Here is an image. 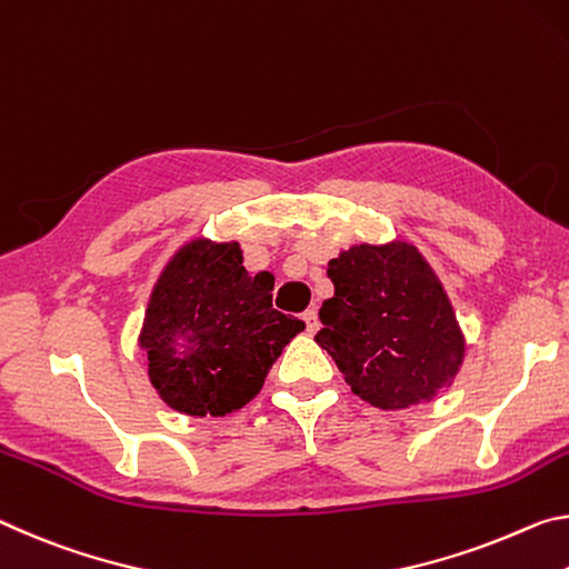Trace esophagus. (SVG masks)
I'll use <instances>...</instances> for the list:
<instances>
[{
    "label": "esophagus",
    "instance_id": "34e87169",
    "mask_svg": "<svg viewBox=\"0 0 569 569\" xmlns=\"http://www.w3.org/2000/svg\"><path fill=\"white\" fill-rule=\"evenodd\" d=\"M302 320H305V328H307V332H310V335L318 332V328H320L318 312H315V310H307V312L302 315Z\"/></svg>",
    "mask_w": 569,
    "mask_h": 569
}]
</instances>
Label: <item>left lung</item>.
Listing matches in <instances>:
<instances>
[{
	"label": "left lung",
	"mask_w": 569,
	"mask_h": 569,
	"mask_svg": "<svg viewBox=\"0 0 569 569\" xmlns=\"http://www.w3.org/2000/svg\"><path fill=\"white\" fill-rule=\"evenodd\" d=\"M335 295L315 342L356 396L383 411L418 406L451 386L463 332L441 279L408 241L356 244L330 259Z\"/></svg>",
	"instance_id": "1"
}]
</instances>
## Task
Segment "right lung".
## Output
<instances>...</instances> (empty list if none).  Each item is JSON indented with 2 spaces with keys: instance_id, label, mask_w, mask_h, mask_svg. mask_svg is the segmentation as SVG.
<instances>
[{
  "instance_id": "add662e5",
  "label": "right lung",
  "mask_w": 569,
  "mask_h": 569,
  "mask_svg": "<svg viewBox=\"0 0 569 569\" xmlns=\"http://www.w3.org/2000/svg\"><path fill=\"white\" fill-rule=\"evenodd\" d=\"M237 241L191 239L153 284L141 348L166 406L227 416L264 386L272 362L305 322L272 307L274 277L249 274Z\"/></svg>"
}]
</instances>
